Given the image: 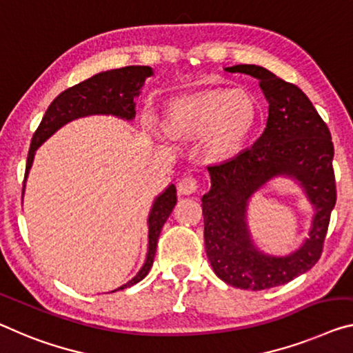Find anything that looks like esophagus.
Here are the masks:
<instances>
[{
    "instance_id": "1",
    "label": "esophagus",
    "mask_w": 353,
    "mask_h": 353,
    "mask_svg": "<svg viewBox=\"0 0 353 353\" xmlns=\"http://www.w3.org/2000/svg\"><path fill=\"white\" fill-rule=\"evenodd\" d=\"M197 188L199 183L194 176H184L181 178L180 183H178V192L181 195H191L197 191Z\"/></svg>"
}]
</instances>
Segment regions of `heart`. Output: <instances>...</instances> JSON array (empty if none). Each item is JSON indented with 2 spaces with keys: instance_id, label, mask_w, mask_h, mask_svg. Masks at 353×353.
Here are the masks:
<instances>
[{
  "instance_id": "heart-1",
  "label": "heart",
  "mask_w": 353,
  "mask_h": 353,
  "mask_svg": "<svg viewBox=\"0 0 353 353\" xmlns=\"http://www.w3.org/2000/svg\"><path fill=\"white\" fill-rule=\"evenodd\" d=\"M256 105L245 91L214 90L184 97L169 112V129L181 135L207 134V148L216 158H229L251 134Z\"/></svg>"
}]
</instances>
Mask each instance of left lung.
Returning <instances> with one entry per match:
<instances>
[{
  "mask_svg": "<svg viewBox=\"0 0 353 353\" xmlns=\"http://www.w3.org/2000/svg\"><path fill=\"white\" fill-rule=\"evenodd\" d=\"M259 80L268 101L263 134L251 148L222 164L208 165L211 189L202 197L205 249L224 283L246 290L287 284L311 270L322 256L336 203L332 134L296 85L256 64L225 68ZM290 176L305 189L316 214L310 238L289 256H268L250 240L245 224L250 195L274 176Z\"/></svg>",
  "mask_w": 353,
  "mask_h": 353,
  "instance_id": "obj_1",
  "label": "left lung"
}]
</instances>
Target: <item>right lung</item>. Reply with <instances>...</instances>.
Wrapping results in <instances>:
<instances>
[{"label": "right lung", "instance_id": "add662e5", "mask_svg": "<svg viewBox=\"0 0 353 353\" xmlns=\"http://www.w3.org/2000/svg\"><path fill=\"white\" fill-rule=\"evenodd\" d=\"M150 75H153V69L148 66H126L121 69H112L107 70V72L96 74L91 79L85 80V82L70 86L66 91H63L61 94H58L52 104L48 105L39 128L32 134L28 159H26L23 191L36 150L52 134H55L66 123L88 115H115L123 118V120H132L135 117L134 97L140 94V88L143 86L145 79L150 77ZM175 203L176 189L173 184H170L164 192L156 197L153 208L150 211L148 254H146L143 267L140 268L139 273L129 283L120 287L121 290L137 284L139 281H142L148 274L154 260L156 246H158V238L162 225L165 224Z\"/></svg>", "mask_w": 353, "mask_h": 353}]
</instances>
